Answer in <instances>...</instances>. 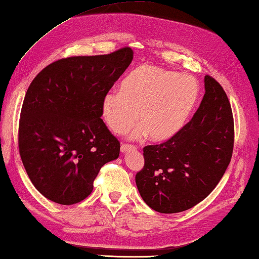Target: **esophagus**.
Listing matches in <instances>:
<instances>
[{
    "mask_svg": "<svg viewBox=\"0 0 259 259\" xmlns=\"http://www.w3.org/2000/svg\"><path fill=\"white\" fill-rule=\"evenodd\" d=\"M137 149V147L134 145H129V144H122L121 145V152L125 153V152H130V150H135Z\"/></svg>",
    "mask_w": 259,
    "mask_h": 259,
    "instance_id": "obj_1",
    "label": "esophagus"
}]
</instances>
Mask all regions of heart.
I'll use <instances>...</instances> for the list:
<instances>
[{
  "mask_svg": "<svg viewBox=\"0 0 259 259\" xmlns=\"http://www.w3.org/2000/svg\"><path fill=\"white\" fill-rule=\"evenodd\" d=\"M199 95L196 79L152 64L126 74L120 92L102 100V117L112 133L123 135L136 122L133 137L148 134L153 140L170 138L185 123Z\"/></svg>",
  "mask_w": 259,
  "mask_h": 259,
  "instance_id": "1",
  "label": "heart"
}]
</instances>
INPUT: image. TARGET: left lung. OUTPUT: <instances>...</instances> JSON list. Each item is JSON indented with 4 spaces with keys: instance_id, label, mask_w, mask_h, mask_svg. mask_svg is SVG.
I'll return each instance as SVG.
<instances>
[{
    "instance_id": "8db88e82",
    "label": "left lung",
    "mask_w": 259,
    "mask_h": 259,
    "mask_svg": "<svg viewBox=\"0 0 259 259\" xmlns=\"http://www.w3.org/2000/svg\"><path fill=\"white\" fill-rule=\"evenodd\" d=\"M234 122L223 87L205 76V95L192 119L166 142L144 147V167L136 185L158 213L192 208L227 171L233 152Z\"/></svg>"
}]
</instances>
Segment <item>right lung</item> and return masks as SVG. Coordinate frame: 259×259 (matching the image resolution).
Returning a JSON list of instances; mask_svg holds the SVG:
<instances>
[{"label":"right lung","mask_w":259,"mask_h":259,"mask_svg":"<svg viewBox=\"0 0 259 259\" xmlns=\"http://www.w3.org/2000/svg\"><path fill=\"white\" fill-rule=\"evenodd\" d=\"M134 59L130 48L70 56L45 67L28 87L19 120L23 166L46 198L72 205L92 194L120 142L101 119L102 100Z\"/></svg>","instance_id":"add662e5"}]
</instances>
